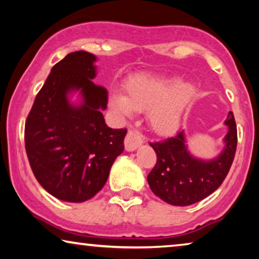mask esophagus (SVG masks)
<instances>
[{"label": "esophagus", "instance_id": "esophagus-1", "mask_svg": "<svg viewBox=\"0 0 259 259\" xmlns=\"http://www.w3.org/2000/svg\"><path fill=\"white\" fill-rule=\"evenodd\" d=\"M140 145H143V139H141V137L139 136V134H138L137 132H134V131H128V133H127L126 139H125L126 151H128V152L136 151L137 148L140 146Z\"/></svg>", "mask_w": 259, "mask_h": 259}]
</instances>
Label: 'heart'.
<instances>
[{
    "instance_id": "obj_1",
    "label": "heart",
    "mask_w": 259,
    "mask_h": 259,
    "mask_svg": "<svg viewBox=\"0 0 259 259\" xmlns=\"http://www.w3.org/2000/svg\"><path fill=\"white\" fill-rule=\"evenodd\" d=\"M197 97V88L190 82L165 76L139 75L125 83V95L111 94V107L119 115L130 118L134 111H147L151 128L158 134H171L178 128L183 116Z\"/></svg>"
}]
</instances>
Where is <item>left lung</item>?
Instances as JSON below:
<instances>
[{
  "label": "left lung",
  "mask_w": 259,
  "mask_h": 259,
  "mask_svg": "<svg viewBox=\"0 0 259 259\" xmlns=\"http://www.w3.org/2000/svg\"><path fill=\"white\" fill-rule=\"evenodd\" d=\"M228 133L225 146L217 157L200 159L191 153L185 132L160 143L150 144L157 153V164L147 176L152 192L175 206H187L214 192L228 176L237 147V127L232 112L224 121Z\"/></svg>",
  "instance_id": "8db88e82"
}]
</instances>
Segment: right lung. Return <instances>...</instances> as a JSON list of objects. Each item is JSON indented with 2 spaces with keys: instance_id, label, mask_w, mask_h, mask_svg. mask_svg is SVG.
<instances>
[{
  "instance_id": "add662e5",
  "label": "right lung",
  "mask_w": 259,
  "mask_h": 259,
  "mask_svg": "<svg viewBox=\"0 0 259 259\" xmlns=\"http://www.w3.org/2000/svg\"><path fill=\"white\" fill-rule=\"evenodd\" d=\"M97 60L80 51L56 63L24 127L35 178L48 193L68 203L86 201L104 187L127 133L106 125L102 111L107 108V91L92 81Z\"/></svg>"
}]
</instances>
